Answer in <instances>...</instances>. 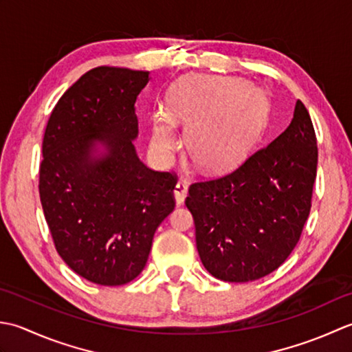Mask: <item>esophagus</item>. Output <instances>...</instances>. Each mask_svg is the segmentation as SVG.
I'll use <instances>...</instances> for the list:
<instances>
[{
    "label": "esophagus",
    "mask_w": 352,
    "mask_h": 352,
    "mask_svg": "<svg viewBox=\"0 0 352 352\" xmlns=\"http://www.w3.org/2000/svg\"><path fill=\"white\" fill-rule=\"evenodd\" d=\"M173 195H175L176 204H177V205H182L185 197H186V195H188V186H186L185 182L179 181V182L176 184V186H175V190H173Z\"/></svg>",
    "instance_id": "obj_1"
}]
</instances>
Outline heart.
<instances>
[{
    "instance_id": "b5f03b06",
    "label": "heart",
    "mask_w": 352,
    "mask_h": 352,
    "mask_svg": "<svg viewBox=\"0 0 352 352\" xmlns=\"http://www.w3.org/2000/svg\"><path fill=\"white\" fill-rule=\"evenodd\" d=\"M228 86L225 80L206 76L185 78L170 91L164 104L170 122L184 127L185 155L200 170L221 171L240 164L263 131L266 118L263 98L240 94L214 100ZM170 125L161 116L152 121L150 144L164 157L173 155L179 142Z\"/></svg>"
}]
</instances>
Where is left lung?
Returning a JSON list of instances; mask_svg holds the SVG:
<instances>
[{
  "mask_svg": "<svg viewBox=\"0 0 352 352\" xmlns=\"http://www.w3.org/2000/svg\"><path fill=\"white\" fill-rule=\"evenodd\" d=\"M316 133L300 100L289 127L228 173L190 186L185 205L196 225L205 269L228 283L276 270L298 245L311 208Z\"/></svg>",
  "mask_w": 352,
  "mask_h": 352,
  "instance_id": "1",
  "label": "left lung"
}]
</instances>
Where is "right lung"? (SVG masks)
I'll use <instances>...</instances> for the list:
<instances>
[{
    "mask_svg": "<svg viewBox=\"0 0 352 352\" xmlns=\"http://www.w3.org/2000/svg\"><path fill=\"white\" fill-rule=\"evenodd\" d=\"M148 80V71H88L54 106L42 142L39 195L56 250L100 285L141 274L175 210L176 177L144 166L133 146L135 102Z\"/></svg>",
    "mask_w": 352,
    "mask_h": 352,
    "instance_id": "add662e5",
    "label": "right lung"
}]
</instances>
